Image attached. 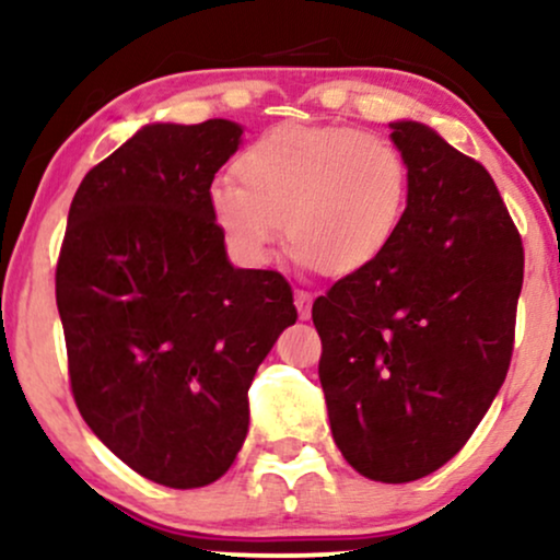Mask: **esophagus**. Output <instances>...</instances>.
<instances>
[{"label":"esophagus","mask_w":560,"mask_h":560,"mask_svg":"<svg viewBox=\"0 0 560 560\" xmlns=\"http://www.w3.org/2000/svg\"><path fill=\"white\" fill-rule=\"evenodd\" d=\"M294 305H298L300 318H311V305H313V294L305 292V289H294Z\"/></svg>","instance_id":"34e87169"}]
</instances>
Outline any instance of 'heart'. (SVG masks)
I'll use <instances>...</instances> for the list:
<instances>
[{
	"mask_svg": "<svg viewBox=\"0 0 560 560\" xmlns=\"http://www.w3.org/2000/svg\"><path fill=\"white\" fill-rule=\"evenodd\" d=\"M236 176L208 189L210 215L234 258L273 260L284 240L302 266L347 276L374 262L400 229L410 195L402 150L350 126H276L236 158Z\"/></svg>",
	"mask_w": 560,
	"mask_h": 560,
	"instance_id": "b5f03b06",
	"label": "heart"
}]
</instances>
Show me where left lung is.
<instances>
[{"instance_id":"8db88e82","label":"left lung","mask_w":560,"mask_h":560,"mask_svg":"<svg viewBox=\"0 0 560 560\" xmlns=\"http://www.w3.org/2000/svg\"><path fill=\"white\" fill-rule=\"evenodd\" d=\"M389 128L410 171L400 229L313 302V324L334 442L402 485L445 466L503 387L524 247L485 165L419 120Z\"/></svg>"}]
</instances>
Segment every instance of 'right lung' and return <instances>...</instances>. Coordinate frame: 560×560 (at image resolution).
<instances>
[{
	"label": "right lung",
	"mask_w": 560,
	"mask_h": 560,
	"mask_svg": "<svg viewBox=\"0 0 560 560\" xmlns=\"http://www.w3.org/2000/svg\"><path fill=\"white\" fill-rule=\"evenodd\" d=\"M244 128L141 126L83 176L55 292L75 405L144 479H221L249 427L247 389L298 320L276 271L234 268L208 189Z\"/></svg>",
	"instance_id": "1"
}]
</instances>
